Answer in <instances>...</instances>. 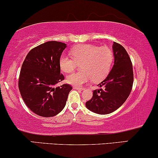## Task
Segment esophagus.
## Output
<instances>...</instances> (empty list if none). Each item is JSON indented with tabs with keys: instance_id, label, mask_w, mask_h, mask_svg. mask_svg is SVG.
I'll list each match as a JSON object with an SVG mask.
<instances>
[{
	"instance_id": "esophagus-1",
	"label": "esophagus",
	"mask_w": 158,
	"mask_h": 158,
	"mask_svg": "<svg viewBox=\"0 0 158 158\" xmlns=\"http://www.w3.org/2000/svg\"><path fill=\"white\" fill-rule=\"evenodd\" d=\"M73 89H76V90H80V91L83 90V89L82 86H73Z\"/></svg>"
}]
</instances>
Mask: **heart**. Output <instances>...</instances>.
<instances>
[{
  "label": "heart",
  "mask_w": 158,
  "mask_h": 158,
  "mask_svg": "<svg viewBox=\"0 0 158 158\" xmlns=\"http://www.w3.org/2000/svg\"><path fill=\"white\" fill-rule=\"evenodd\" d=\"M72 57L61 55L59 67L66 73L73 72L77 64H81V71H77L67 76V82L72 85H81L93 79L102 81L110 71L114 53L106 46L98 47L94 44H81L71 50Z\"/></svg>",
  "instance_id": "1"
}]
</instances>
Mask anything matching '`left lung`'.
Listing matches in <instances>:
<instances>
[{
	"instance_id": "left-lung-1",
	"label": "left lung",
	"mask_w": 158,
	"mask_h": 158,
	"mask_svg": "<svg viewBox=\"0 0 158 158\" xmlns=\"http://www.w3.org/2000/svg\"><path fill=\"white\" fill-rule=\"evenodd\" d=\"M114 64L100 89L93 91L86 108L98 114H108L123 105L132 91L133 84V64L127 52L120 44L114 42Z\"/></svg>"
}]
</instances>
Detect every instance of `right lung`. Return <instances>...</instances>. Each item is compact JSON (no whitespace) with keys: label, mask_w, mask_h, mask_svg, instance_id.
I'll use <instances>...</instances> for the list:
<instances>
[{"label":"right lung","mask_w":158,"mask_h":158,"mask_svg":"<svg viewBox=\"0 0 158 158\" xmlns=\"http://www.w3.org/2000/svg\"><path fill=\"white\" fill-rule=\"evenodd\" d=\"M65 43L50 41L35 47L27 54L19 73L18 86L23 101L31 111L42 117H52L63 110L69 84L56 87L64 81L59 58Z\"/></svg>","instance_id":"add662e5"}]
</instances>
